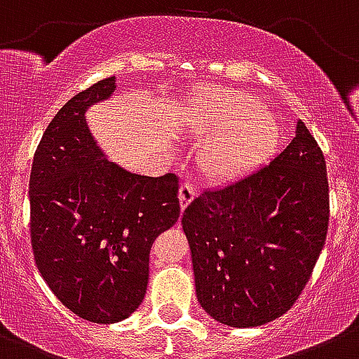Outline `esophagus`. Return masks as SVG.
<instances>
[{
  "mask_svg": "<svg viewBox=\"0 0 359 359\" xmlns=\"http://www.w3.org/2000/svg\"><path fill=\"white\" fill-rule=\"evenodd\" d=\"M177 197H180V206H182L183 211L190 203H192L194 197H196V185H192V183H183V185L180 187Z\"/></svg>",
  "mask_w": 359,
  "mask_h": 359,
  "instance_id": "obj_1",
  "label": "esophagus"
}]
</instances>
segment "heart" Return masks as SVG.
<instances>
[{"instance_id":"b5f03b06","label":"heart","mask_w":359,"mask_h":359,"mask_svg":"<svg viewBox=\"0 0 359 359\" xmlns=\"http://www.w3.org/2000/svg\"><path fill=\"white\" fill-rule=\"evenodd\" d=\"M187 134L201 142L197 167L215 183L233 182L264 163L280 142V125L261 98L224 86L190 95L182 116Z\"/></svg>"}]
</instances>
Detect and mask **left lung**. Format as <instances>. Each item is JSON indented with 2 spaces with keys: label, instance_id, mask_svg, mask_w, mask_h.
<instances>
[{
  "label": "left lung",
  "instance_id": "8db88e82",
  "mask_svg": "<svg viewBox=\"0 0 359 359\" xmlns=\"http://www.w3.org/2000/svg\"><path fill=\"white\" fill-rule=\"evenodd\" d=\"M326 162L302 119L268 165L204 190L183 211L197 302L231 327H254L292 306L326 241Z\"/></svg>",
  "mask_w": 359,
  "mask_h": 359
}]
</instances>
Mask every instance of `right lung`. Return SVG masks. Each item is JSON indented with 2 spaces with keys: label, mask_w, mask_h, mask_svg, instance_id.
Returning a JSON list of instances; mask_svg holds the SVG:
<instances>
[{
  "label": "right lung",
  "mask_w": 359,
  "mask_h": 359,
  "mask_svg": "<svg viewBox=\"0 0 359 359\" xmlns=\"http://www.w3.org/2000/svg\"><path fill=\"white\" fill-rule=\"evenodd\" d=\"M114 91L107 77L70 98L43 132L29 176L36 268L70 312L97 324L139 309L153 241L180 217L174 174L123 169L91 134L86 111Z\"/></svg>",
  "instance_id": "1"
}]
</instances>
